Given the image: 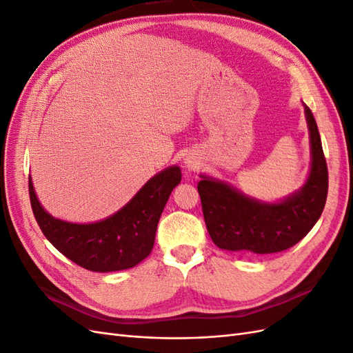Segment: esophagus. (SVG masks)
<instances>
[{
    "mask_svg": "<svg viewBox=\"0 0 353 353\" xmlns=\"http://www.w3.org/2000/svg\"><path fill=\"white\" fill-rule=\"evenodd\" d=\"M197 160L196 159H193V157H187L185 159V166L188 168V170H193L194 168H197Z\"/></svg>",
    "mask_w": 353,
    "mask_h": 353,
    "instance_id": "esophagus-1",
    "label": "esophagus"
}]
</instances>
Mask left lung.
I'll list each match as a JSON object with an SVG mask.
<instances>
[{"label":"left lung","instance_id":"obj_1","mask_svg":"<svg viewBox=\"0 0 353 353\" xmlns=\"http://www.w3.org/2000/svg\"><path fill=\"white\" fill-rule=\"evenodd\" d=\"M311 132L312 166L305 187L276 205H263L203 176L197 190L212 241L219 249L249 254L283 252L301 241L321 216L328 193V169L321 137L305 105Z\"/></svg>","mask_w":353,"mask_h":353}]
</instances>
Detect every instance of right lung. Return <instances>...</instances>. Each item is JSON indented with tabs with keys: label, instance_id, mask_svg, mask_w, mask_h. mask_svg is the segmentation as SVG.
Listing matches in <instances>:
<instances>
[{
	"label": "right lung",
	"instance_id": "1",
	"mask_svg": "<svg viewBox=\"0 0 353 353\" xmlns=\"http://www.w3.org/2000/svg\"><path fill=\"white\" fill-rule=\"evenodd\" d=\"M179 181V168H168L113 216L83 225L50 216L39 205L30 176L29 197L42 234L60 253L88 271L112 272L132 268L150 254L160 215Z\"/></svg>",
	"mask_w": 353,
	"mask_h": 353
}]
</instances>
